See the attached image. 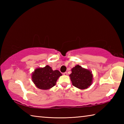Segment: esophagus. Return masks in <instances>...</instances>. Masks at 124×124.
I'll list each match as a JSON object with an SVG mask.
<instances>
[{"label": "esophagus", "instance_id": "obj_1", "mask_svg": "<svg viewBox=\"0 0 124 124\" xmlns=\"http://www.w3.org/2000/svg\"><path fill=\"white\" fill-rule=\"evenodd\" d=\"M63 74L64 75H67V72H64V73H63Z\"/></svg>", "mask_w": 124, "mask_h": 124}]
</instances>
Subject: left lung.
I'll return each instance as SVG.
<instances>
[{
    "label": "left lung",
    "instance_id": "8db88e82",
    "mask_svg": "<svg viewBox=\"0 0 124 124\" xmlns=\"http://www.w3.org/2000/svg\"><path fill=\"white\" fill-rule=\"evenodd\" d=\"M72 73L70 77L72 84L80 90H85L89 87L93 81V74L89 70L83 68L77 64L72 68Z\"/></svg>",
    "mask_w": 124,
    "mask_h": 124
}]
</instances>
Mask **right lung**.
<instances>
[{
  "label": "right lung",
  "instance_id": "1",
  "mask_svg": "<svg viewBox=\"0 0 124 124\" xmlns=\"http://www.w3.org/2000/svg\"><path fill=\"white\" fill-rule=\"evenodd\" d=\"M59 70H53L51 67L46 66L35 69L32 73V80L35 86L41 90H49L56 85V81L61 76Z\"/></svg>",
  "mask_w": 124,
  "mask_h": 124
}]
</instances>
